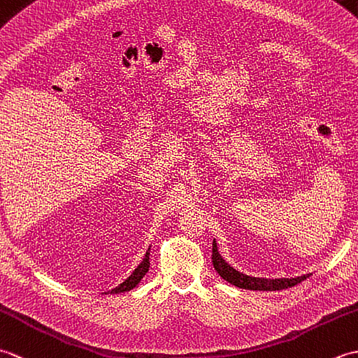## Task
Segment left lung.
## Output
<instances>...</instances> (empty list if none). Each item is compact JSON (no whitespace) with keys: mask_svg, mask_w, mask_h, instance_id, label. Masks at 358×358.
Listing matches in <instances>:
<instances>
[{"mask_svg":"<svg viewBox=\"0 0 358 358\" xmlns=\"http://www.w3.org/2000/svg\"><path fill=\"white\" fill-rule=\"evenodd\" d=\"M212 264H214L218 275L226 280L227 283H231L240 289H249V291H281V289L292 287L301 283L303 280L310 277V273L295 278H263L246 275V273H241L240 271L234 269L232 266L220 255L215 240L212 241Z\"/></svg>","mask_w":358,"mask_h":358,"instance_id":"1","label":"left lung"}]
</instances>
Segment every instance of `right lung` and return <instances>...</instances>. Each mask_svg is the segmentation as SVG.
I'll return each instance as SVG.
<instances>
[{"mask_svg":"<svg viewBox=\"0 0 358 358\" xmlns=\"http://www.w3.org/2000/svg\"><path fill=\"white\" fill-rule=\"evenodd\" d=\"M149 254H150V248L148 249V252H146V255H144V258H143V262L136 266V269L131 273V275H129L123 283L121 285H118L117 287H113L112 291H108V292H104V294H120V292H127V291H131V289H134L136 285L140 283L141 281V278L146 275V272L149 271Z\"/></svg>","mask_w":358,"mask_h":358,"instance_id":"obj_1","label":"right lung"}]
</instances>
